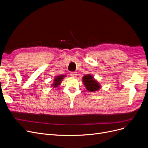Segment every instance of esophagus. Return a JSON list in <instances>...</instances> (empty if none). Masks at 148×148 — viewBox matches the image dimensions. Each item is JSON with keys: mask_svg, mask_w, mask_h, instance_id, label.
Here are the masks:
<instances>
[{"mask_svg": "<svg viewBox=\"0 0 148 148\" xmlns=\"http://www.w3.org/2000/svg\"><path fill=\"white\" fill-rule=\"evenodd\" d=\"M70 75L71 76H72V77H75V76H76V75H77V74H76V73L75 72H72L70 73Z\"/></svg>", "mask_w": 148, "mask_h": 148, "instance_id": "esophagus-1", "label": "esophagus"}]
</instances>
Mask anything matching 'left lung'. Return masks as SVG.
I'll list each match as a JSON object with an SVG mask.
<instances>
[{
    "label": "left lung",
    "mask_w": 148,
    "mask_h": 148,
    "mask_svg": "<svg viewBox=\"0 0 148 148\" xmlns=\"http://www.w3.org/2000/svg\"><path fill=\"white\" fill-rule=\"evenodd\" d=\"M83 81L86 89L90 92H95L100 89V84L94 79L93 76L90 75L84 76Z\"/></svg>",
    "instance_id": "left-lung-1"
}]
</instances>
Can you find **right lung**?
I'll list each match as a JSON object with an SVG mask.
<instances>
[{
  "mask_svg": "<svg viewBox=\"0 0 148 148\" xmlns=\"http://www.w3.org/2000/svg\"><path fill=\"white\" fill-rule=\"evenodd\" d=\"M64 77H65V75H59L58 76L56 77L54 79V84H53V86L54 88H56L61 83V81L63 79V78H64Z\"/></svg>",
  "mask_w": 148,
  "mask_h": 148,
  "instance_id": "1",
  "label": "right lung"
}]
</instances>
